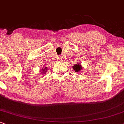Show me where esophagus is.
<instances>
[{"label":"esophagus","instance_id":"esophagus-1","mask_svg":"<svg viewBox=\"0 0 124 124\" xmlns=\"http://www.w3.org/2000/svg\"><path fill=\"white\" fill-rule=\"evenodd\" d=\"M59 59H60L61 61H63V59H64V58L63 57H62V56H61V57H59Z\"/></svg>","mask_w":124,"mask_h":124}]
</instances>
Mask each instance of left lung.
Returning a JSON list of instances; mask_svg holds the SVG:
<instances>
[{"label": "left lung", "mask_w": 124, "mask_h": 124, "mask_svg": "<svg viewBox=\"0 0 124 124\" xmlns=\"http://www.w3.org/2000/svg\"><path fill=\"white\" fill-rule=\"evenodd\" d=\"M73 68L74 70H75V72H77V73H78V72L80 71V70L82 69V66H81V65L79 64H76L73 66Z\"/></svg>", "instance_id": "1"}]
</instances>
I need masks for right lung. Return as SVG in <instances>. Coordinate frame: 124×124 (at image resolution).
<instances>
[{
  "label": "right lung",
  "instance_id": "obj_1",
  "mask_svg": "<svg viewBox=\"0 0 124 124\" xmlns=\"http://www.w3.org/2000/svg\"><path fill=\"white\" fill-rule=\"evenodd\" d=\"M42 71H43V73H46V70H47V67H45V69H42Z\"/></svg>",
  "mask_w": 124,
  "mask_h": 124
}]
</instances>
